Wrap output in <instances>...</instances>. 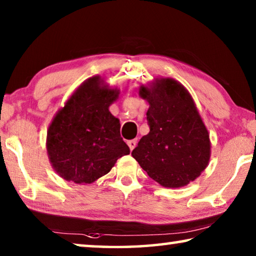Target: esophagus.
Masks as SVG:
<instances>
[{
	"instance_id": "1",
	"label": "esophagus",
	"mask_w": 256,
	"mask_h": 256,
	"mask_svg": "<svg viewBox=\"0 0 256 256\" xmlns=\"http://www.w3.org/2000/svg\"><path fill=\"white\" fill-rule=\"evenodd\" d=\"M126 144H128V146L130 150L132 151L134 148H136V138H133V140H130V141H128Z\"/></svg>"
}]
</instances>
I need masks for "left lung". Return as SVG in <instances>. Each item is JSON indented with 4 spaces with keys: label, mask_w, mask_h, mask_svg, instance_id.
Instances as JSON below:
<instances>
[{
    "label": "left lung",
    "mask_w": 256,
    "mask_h": 256,
    "mask_svg": "<svg viewBox=\"0 0 256 256\" xmlns=\"http://www.w3.org/2000/svg\"><path fill=\"white\" fill-rule=\"evenodd\" d=\"M138 94L150 105V132L138 141L133 158L164 188L188 185L206 170L211 152L209 133L192 96L170 78L141 86Z\"/></svg>",
    "instance_id": "obj_1"
}]
</instances>
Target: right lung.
<instances>
[{"label": "right lung", "mask_w": 256, "mask_h": 256, "mask_svg": "<svg viewBox=\"0 0 256 256\" xmlns=\"http://www.w3.org/2000/svg\"><path fill=\"white\" fill-rule=\"evenodd\" d=\"M118 94L99 76H92L56 112L47 131L46 148L52 166L62 178L90 184L130 154L120 138V120L108 110Z\"/></svg>", "instance_id": "1"}]
</instances>
